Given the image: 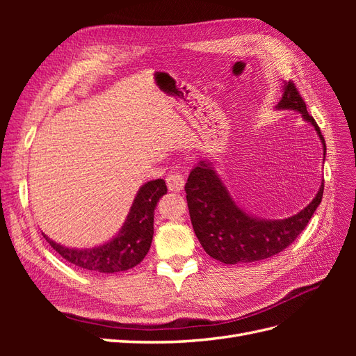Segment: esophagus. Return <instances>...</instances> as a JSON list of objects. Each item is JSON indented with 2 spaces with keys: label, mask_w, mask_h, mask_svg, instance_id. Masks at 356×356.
Listing matches in <instances>:
<instances>
[{
  "label": "esophagus",
  "mask_w": 356,
  "mask_h": 356,
  "mask_svg": "<svg viewBox=\"0 0 356 356\" xmlns=\"http://www.w3.org/2000/svg\"><path fill=\"white\" fill-rule=\"evenodd\" d=\"M166 184L170 191L177 193V191H181L182 188H184L186 179L181 174H178V172H170V174L166 177Z\"/></svg>",
  "instance_id": "34e87169"
}]
</instances>
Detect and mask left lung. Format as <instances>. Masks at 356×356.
<instances>
[{
  "mask_svg": "<svg viewBox=\"0 0 356 356\" xmlns=\"http://www.w3.org/2000/svg\"><path fill=\"white\" fill-rule=\"evenodd\" d=\"M275 108L293 110L315 127L324 152L322 161H325L324 136L314 117L309 115L294 83H284L282 98ZM186 193L193 229L207 254L224 264L252 263L279 254L297 239L319 207L324 195V179L314 200L284 220L260 218L241 208L225 187L213 161L208 159L199 160L191 169Z\"/></svg>",
  "mask_w": 356,
  "mask_h": 356,
  "instance_id": "1",
  "label": "left lung"
}]
</instances>
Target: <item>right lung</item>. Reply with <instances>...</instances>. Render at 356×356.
Returning <instances> with one entry per match:
<instances>
[{"label": "right lung", "mask_w": 356, "mask_h": 356, "mask_svg": "<svg viewBox=\"0 0 356 356\" xmlns=\"http://www.w3.org/2000/svg\"><path fill=\"white\" fill-rule=\"evenodd\" d=\"M163 179H153L139 187L122 229L99 246L70 248L42 233L62 258L84 270L98 273L124 272L144 260L154 234V209L159 199L166 195Z\"/></svg>", "instance_id": "obj_1"}]
</instances>
